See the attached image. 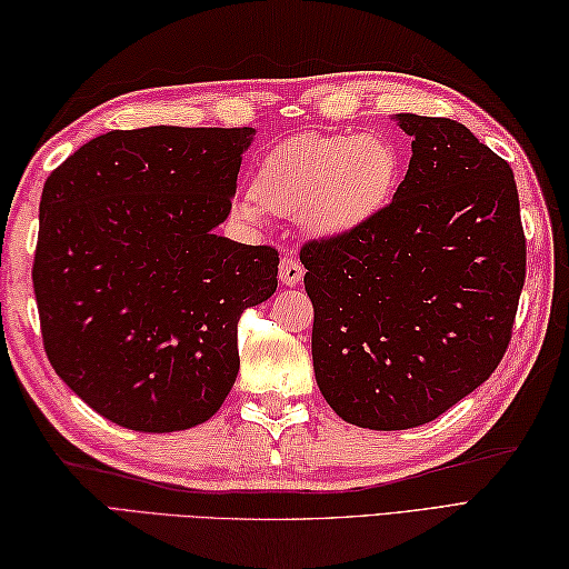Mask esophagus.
<instances>
[{"label":"esophagus","instance_id":"34e87169","mask_svg":"<svg viewBox=\"0 0 569 569\" xmlns=\"http://www.w3.org/2000/svg\"><path fill=\"white\" fill-rule=\"evenodd\" d=\"M303 273H306L303 263L293 257H283L281 263H278V278H281L283 286H298Z\"/></svg>","mask_w":569,"mask_h":569}]
</instances>
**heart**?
I'll use <instances>...</instances> for the list:
<instances>
[{"label": "heart", "instance_id": "heart-1", "mask_svg": "<svg viewBox=\"0 0 569 569\" xmlns=\"http://www.w3.org/2000/svg\"><path fill=\"white\" fill-rule=\"evenodd\" d=\"M401 156L391 139L349 131H303L261 156L251 196L234 212L259 222L269 212L296 214L308 232L337 237L367 222L391 198Z\"/></svg>", "mask_w": 569, "mask_h": 569}]
</instances>
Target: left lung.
I'll return each mask as SVG.
<instances>
[{
    "instance_id": "left-lung-1",
    "label": "left lung",
    "mask_w": 569,
    "mask_h": 569,
    "mask_svg": "<svg viewBox=\"0 0 569 569\" xmlns=\"http://www.w3.org/2000/svg\"><path fill=\"white\" fill-rule=\"evenodd\" d=\"M396 122L413 156L393 200L300 249L316 381L337 416L369 430L418 428L485 383L526 281L511 166L455 119Z\"/></svg>"
}]
</instances>
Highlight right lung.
Masks as SVG:
<instances>
[{"label": "right lung", "instance_id": "1", "mask_svg": "<svg viewBox=\"0 0 569 569\" xmlns=\"http://www.w3.org/2000/svg\"><path fill=\"white\" fill-rule=\"evenodd\" d=\"M251 127L107 131L48 176L33 293L56 373L139 432L210 420L232 391L241 312L278 286V251L217 237Z\"/></svg>", "mask_w": 569, "mask_h": 569}]
</instances>
